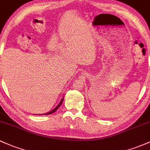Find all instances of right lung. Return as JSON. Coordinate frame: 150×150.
<instances>
[{
	"label": "right lung",
	"instance_id": "add662e5",
	"mask_svg": "<svg viewBox=\"0 0 150 150\" xmlns=\"http://www.w3.org/2000/svg\"><path fill=\"white\" fill-rule=\"evenodd\" d=\"M63 99H64V98H62V99L61 100V101H60V103H59V104L57 105V107H56V108H55V109H53V110H51L50 112H47V113H45V114H43V115H50V114H52V113L55 112L56 111V110H57V109H58L59 108H60V105H62V102H63Z\"/></svg>",
	"mask_w": 150,
	"mask_h": 150
}]
</instances>
